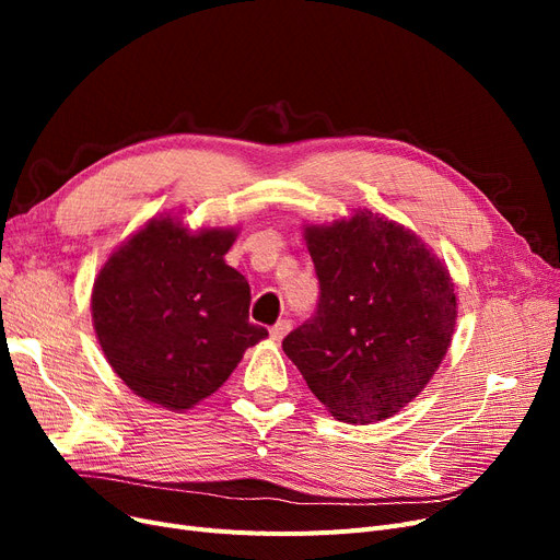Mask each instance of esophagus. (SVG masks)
Listing matches in <instances>:
<instances>
[{"label":"esophagus","instance_id":"obj_1","mask_svg":"<svg viewBox=\"0 0 560 560\" xmlns=\"http://www.w3.org/2000/svg\"><path fill=\"white\" fill-rule=\"evenodd\" d=\"M290 329H292V322H290V319H280L278 325L270 327V338H273L276 343H280L282 338L287 336V331H290Z\"/></svg>","mask_w":560,"mask_h":560}]
</instances>
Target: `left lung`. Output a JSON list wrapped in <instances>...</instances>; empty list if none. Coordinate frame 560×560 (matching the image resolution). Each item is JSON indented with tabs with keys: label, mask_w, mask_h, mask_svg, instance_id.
<instances>
[{
	"label": "left lung",
	"mask_w": 560,
	"mask_h": 560,
	"mask_svg": "<svg viewBox=\"0 0 560 560\" xmlns=\"http://www.w3.org/2000/svg\"><path fill=\"white\" fill-rule=\"evenodd\" d=\"M317 311L282 350L343 422L395 416L451 346L457 303L446 266L416 233L371 210L308 226Z\"/></svg>",
	"instance_id": "8db88e82"
}]
</instances>
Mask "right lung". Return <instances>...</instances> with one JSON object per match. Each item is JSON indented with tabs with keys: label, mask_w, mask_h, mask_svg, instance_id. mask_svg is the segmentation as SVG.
<instances>
[{
	"label": "right lung",
	"mask_w": 560,
	"mask_h": 560,
	"mask_svg": "<svg viewBox=\"0 0 560 560\" xmlns=\"http://www.w3.org/2000/svg\"><path fill=\"white\" fill-rule=\"evenodd\" d=\"M235 231L191 233L171 217L118 247L93 287V325L135 395L184 411L222 387L268 331L249 322V284L224 261Z\"/></svg>",
	"instance_id": "right-lung-1"
}]
</instances>
